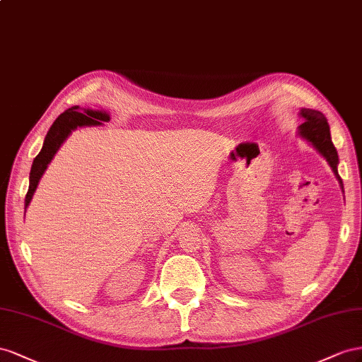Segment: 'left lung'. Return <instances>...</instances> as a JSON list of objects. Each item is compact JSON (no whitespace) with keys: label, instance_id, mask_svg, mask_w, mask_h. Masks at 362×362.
Segmentation results:
<instances>
[{"label":"left lung","instance_id":"8db88e82","mask_svg":"<svg viewBox=\"0 0 362 362\" xmlns=\"http://www.w3.org/2000/svg\"><path fill=\"white\" fill-rule=\"evenodd\" d=\"M300 115L305 118V122L300 124L298 127V133L300 136L305 138L308 142H311L315 147V150L322 154V156L327 160V163L332 168L334 174L337 175V179L341 185L343 189V180L338 174V153L337 148L334 147L332 139H330V132H329V124L326 117L322 112L313 110V109H302Z\"/></svg>","mask_w":362,"mask_h":362}]
</instances>
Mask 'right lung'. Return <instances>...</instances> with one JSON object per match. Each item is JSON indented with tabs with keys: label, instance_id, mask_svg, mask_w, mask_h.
I'll list each match as a JSON object with an SVG mask.
<instances>
[{
	"label": "right lung",
	"instance_id": "add662e5",
	"mask_svg": "<svg viewBox=\"0 0 362 362\" xmlns=\"http://www.w3.org/2000/svg\"><path fill=\"white\" fill-rule=\"evenodd\" d=\"M101 121H109V115L106 112L90 109L81 110L78 106H74L65 110L64 113H60L47 133L42 150L39 151V154L33 160L32 171H30V187L25 195L24 209H27V206L32 202L33 194L37 188V183L40 177H42V174L45 173L48 163L54 158V154L57 153L62 144H64V141L69 136V133L72 130H76L77 127L98 126Z\"/></svg>",
	"mask_w": 362,
	"mask_h": 362
}]
</instances>
